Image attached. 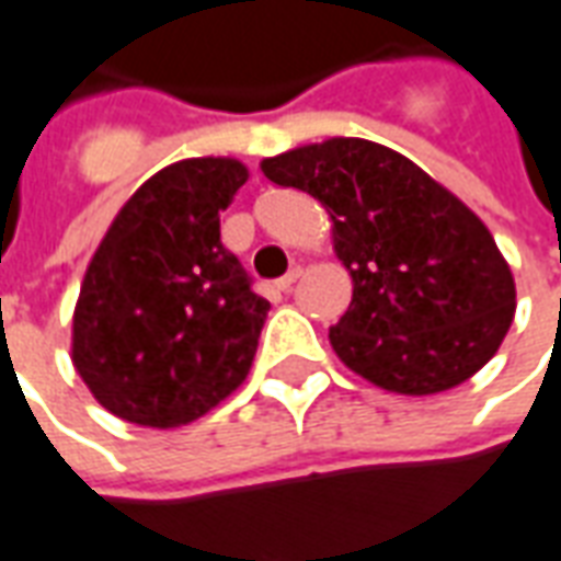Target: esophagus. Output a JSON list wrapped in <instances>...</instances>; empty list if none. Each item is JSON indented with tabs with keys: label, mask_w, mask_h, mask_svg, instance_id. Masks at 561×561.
Instances as JSON below:
<instances>
[{
	"label": "esophagus",
	"mask_w": 561,
	"mask_h": 561,
	"mask_svg": "<svg viewBox=\"0 0 561 561\" xmlns=\"http://www.w3.org/2000/svg\"><path fill=\"white\" fill-rule=\"evenodd\" d=\"M297 279H300V267L288 270V273H285L282 279L273 282V288H276V291H288V288H291V285H294V282H297Z\"/></svg>",
	"instance_id": "1"
}]
</instances>
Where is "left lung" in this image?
Here are the masks:
<instances>
[{
  "instance_id": "1",
  "label": "left lung",
  "mask_w": 561,
  "mask_h": 561,
  "mask_svg": "<svg viewBox=\"0 0 561 561\" xmlns=\"http://www.w3.org/2000/svg\"><path fill=\"white\" fill-rule=\"evenodd\" d=\"M333 221L352 304L330 328L340 360L378 388L426 397L462 385L505 340L514 276L493 233L400 152L330 138L261 161Z\"/></svg>"
}]
</instances>
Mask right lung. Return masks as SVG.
I'll use <instances>...</instances> for the list:
<instances>
[{"label":"right lung","mask_w":561,"mask_h":561,"mask_svg":"<svg viewBox=\"0 0 561 561\" xmlns=\"http://www.w3.org/2000/svg\"><path fill=\"white\" fill-rule=\"evenodd\" d=\"M249 171L183 159L128 197L95 249L71 333L92 397L138 426H183L243 385L270 304L221 245L219 219Z\"/></svg>","instance_id":"right-lung-1"}]
</instances>
